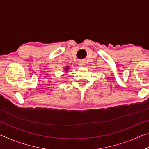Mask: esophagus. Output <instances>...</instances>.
Listing matches in <instances>:
<instances>
[{
    "instance_id": "1",
    "label": "esophagus",
    "mask_w": 149,
    "mask_h": 149,
    "mask_svg": "<svg viewBox=\"0 0 149 149\" xmlns=\"http://www.w3.org/2000/svg\"><path fill=\"white\" fill-rule=\"evenodd\" d=\"M78 65H79V66H84V65H86V64H85V62L84 60H80V61L78 62Z\"/></svg>"
}]
</instances>
